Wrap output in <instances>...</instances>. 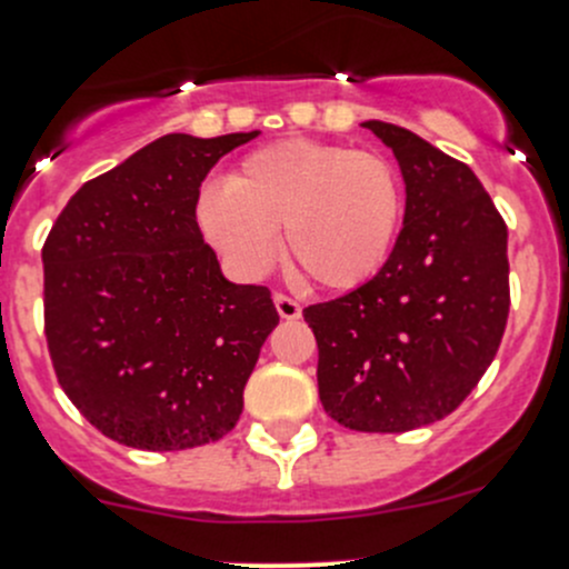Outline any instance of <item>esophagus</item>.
<instances>
[{"mask_svg": "<svg viewBox=\"0 0 569 569\" xmlns=\"http://www.w3.org/2000/svg\"><path fill=\"white\" fill-rule=\"evenodd\" d=\"M274 308H278V313H280V319H300V313H302V308H300V302L297 300H291L289 295H274Z\"/></svg>", "mask_w": 569, "mask_h": 569, "instance_id": "esophagus-1", "label": "esophagus"}]
</instances>
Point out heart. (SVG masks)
<instances>
[{"label":"heart","mask_w":569,"mask_h":569,"mask_svg":"<svg viewBox=\"0 0 569 569\" xmlns=\"http://www.w3.org/2000/svg\"><path fill=\"white\" fill-rule=\"evenodd\" d=\"M401 220V178L386 157L341 142L295 137L237 164L228 187L203 189L198 222L239 272L261 274L283 250L308 283L347 291L391 256Z\"/></svg>","instance_id":"obj_1"}]
</instances>
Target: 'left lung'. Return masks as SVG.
Segmentation results:
<instances>
[{"label": "left lung", "mask_w": 569, "mask_h": 569, "mask_svg": "<svg viewBox=\"0 0 569 569\" xmlns=\"http://www.w3.org/2000/svg\"><path fill=\"white\" fill-rule=\"evenodd\" d=\"M405 178V226L380 272L302 311L319 399L355 432H410L462 405L509 317L507 222L468 164L401 126L366 120Z\"/></svg>", "instance_id": "left-lung-1"}]
</instances>
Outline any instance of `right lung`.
<instances>
[{
    "mask_svg": "<svg viewBox=\"0 0 569 569\" xmlns=\"http://www.w3.org/2000/svg\"><path fill=\"white\" fill-rule=\"evenodd\" d=\"M258 131L164 134L82 183L43 244L57 382L107 438L181 451L237 427L280 317L267 286L222 278L198 228L200 183Z\"/></svg>",
    "mask_w": 569,
    "mask_h": 569,
    "instance_id": "1",
    "label": "right lung"
}]
</instances>
